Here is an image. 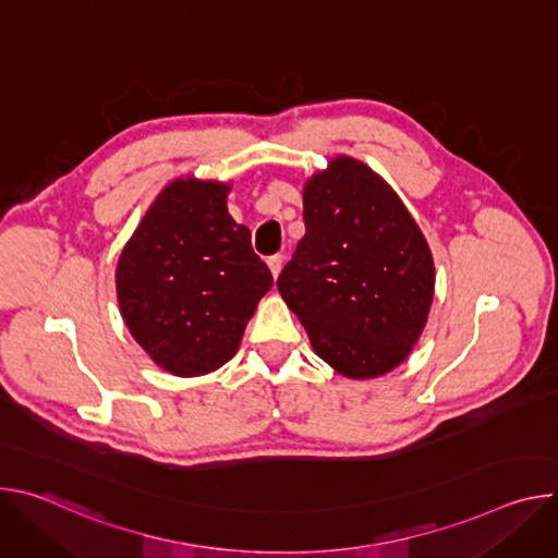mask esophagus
Listing matches in <instances>:
<instances>
[{
    "label": "esophagus",
    "mask_w": 558,
    "mask_h": 558,
    "mask_svg": "<svg viewBox=\"0 0 558 558\" xmlns=\"http://www.w3.org/2000/svg\"><path fill=\"white\" fill-rule=\"evenodd\" d=\"M267 265H269V269H271V276H274V278H278V276H280V271H282V256H280V254L269 256Z\"/></svg>",
    "instance_id": "obj_1"
}]
</instances>
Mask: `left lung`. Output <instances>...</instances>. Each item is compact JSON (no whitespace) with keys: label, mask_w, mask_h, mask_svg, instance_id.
Listing matches in <instances>:
<instances>
[{"label":"left lung","mask_w":558,"mask_h":558,"mask_svg":"<svg viewBox=\"0 0 558 558\" xmlns=\"http://www.w3.org/2000/svg\"><path fill=\"white\" fill-rule=\"evenodd\" d=\"M304 235L278 291L317 357L351 379L379 377L417 344L435 295L426 238L395 190L353 156L304 183Z\"/></svg>","instance_id":"8db88e82"}]
</instances>
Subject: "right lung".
I'll return each mask as SVG.
<instances>
[{
    "instance_id": "1",
    "label": "right lung",
    "mask_w": 558,
    "mask_h": 558,
    "mask_svg": "<svg viewBox=\"0 0 558 558\" xmlns=\"http://www.w3.org/2000/svg\"><path fill=\"white\" fill-rule=\"evenodd\" d=\"M231 185L181 177L168 183L117 263L123 323L149 360L177 377L220 368L271 289L252 231L227 211Z\"/></svg>"
}]
</instances>
